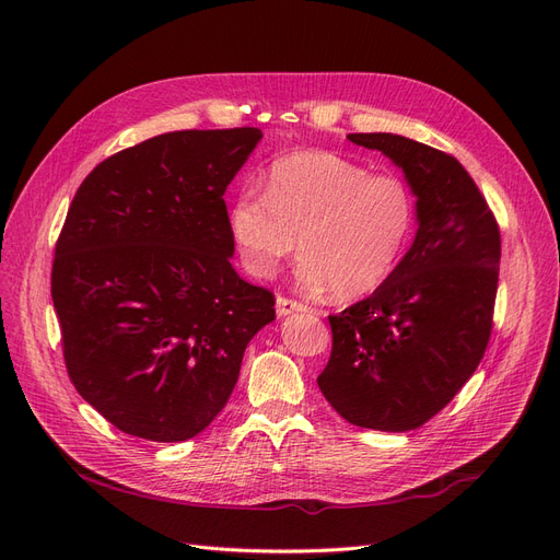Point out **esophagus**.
Wrapping results in <instances>:
<instances>
[{
    "instance_id": "esophagus-1",
    "label": "esophagus",
    "mask_w": 560,
    "mask_h": 560,
    "mask_svg": "<svg viewBox=\"0 0 560 560\" xmlns=\"http://www.w3.org/2000/svg\"><path fill=\"white\" fill-rule=\"evenodd\" d=\"M298 311H306V304H302L298 300L283 298V295L277 298V313L279 315H290V313H298Z\"/></svg>"
}]
</instances>
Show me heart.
Masks as SVG:
<instances>
[{
  "instance_id": "obj_1",
  "label": "heart",
  "mask_w": 560,
  "mask_h": 560,
  "mask_svg": "<svg viewBox=\"0 0 560 560\" xmlns=\"http://www.w3.org/2000/svg\"><path fill=\"white\" fill-rule=\"evenodd\" d=\"M417 226V199L392 174L334 151H298L277 158L265 194L242 189L229 229L242 265L270 277L295 252L304 290L354 300L377 290L398 267Z\"/></svg>"
}]
</instances>
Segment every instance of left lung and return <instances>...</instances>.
<instances>
[{"label":"left lung","instance_id":"1","mask_svg":"<svg viewBox=\"0 0 560 560\" xmlns=\"http://www.w3.org/2000/svg\"><path fill=\"white\" fill-rule=\"evenodd\" d=\"M348 139L402 166L419 231L373 295L329 315L331 354L318 386L352 425L407 432L440 415L488 350L501 233L453 155L388 132Z\"/></svg>","mask_w":560,"mask_h":560}]
</instances>
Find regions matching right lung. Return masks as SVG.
Returning a JSON list of instances; mask_svg holds the SVG:
<instances>
[{
    "label": "right lung",
    "instance_id": "right-lung-1",
    "mask_svg": "<svg viewBox=\"0 0 560 560\" xmlns=\"http://www.w3.org/2000/svg\"><path fill=\"white\" fill-rule=\"evenodd\" d=\"M258 128L178 130L103 160L59 233L52 302L78 394L124 430L185 442L224 409L275 293L231 265L224 191Z\"/></svg>",
    "mask_w": 560,
    "mask_h": 560
}]
</instances>
